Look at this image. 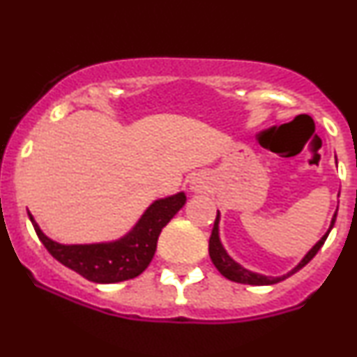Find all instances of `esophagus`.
Wrapping results in <instances>:
<instances>
[{
    "label": "esophagus",
    "instance_id": "34e87169",
    "mask_svg": "<svg viewBox=\"0 0 357 357\" xmlns=\"http://www.w3.org/2000/svg\"><path fill=\"white\" fill-rule=\"evenodd\" d=\"M191 190H198V184H196V183H191Z\"/></svg>",
    "mask_w": 357,
    "mask_h": 357
}]
</instances>
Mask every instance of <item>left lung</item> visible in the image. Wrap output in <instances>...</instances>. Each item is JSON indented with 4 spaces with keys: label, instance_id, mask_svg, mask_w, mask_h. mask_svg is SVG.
I'll return each mask as SVG.
<instances>
[{
    "label": "left lung",
    "instance_id": "8db88e82",
    "mask_svg": "<svg viewBox=\"0 0 357 357\" xmlns=\"http://www.w3.org/2000/svg\"><path fill=\"white\" fill-rule=\"evenodd\" d=\"M335 216H337V211L334 213L333 216V221H331V227L329 230L326 231V235L322 236L321 240L317 241V243L314 245L312 248L307 252V255L302 258L301 264L297 265V267H294L290 270L289 273H285V275L282 277H267V275H261V273H255V272H250V270L243 268L240 264H236L233 258L228 255L227 250L223 248V245H221V240H220V213L216 215V220H215V227H213V231H211V236H210V257H211V261L213 265H215L216 268H218V272L221 273L223 277H227L228 280L231 282H238V284H247V285H273L277 284V282H282L285 280L287 277L294 275V273L298 272L302 267H305L307 264H309L310 260L315 257V253L321 250V247L324 245V241L327 240V236H329L331 230H333L334 223H335Z\"/></svg>",
    "mask_w": 357,
    "mask_h": 357
}]
</instances>
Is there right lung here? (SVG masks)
<instances>
[{
	"mask_svg": "<svg viewBox=\"0 0 357 357\" xmlns=\"http://www.w3.org/2000/svg\"><path fill=\"white\" fill-rule=\"evenodd\" d=\"M186 203V195L155 199L136 227L116 241L89 245H61L48 238L30 216L36 235L48 253L79 275L96 284H116L141 275L153 260L161 230Z\"/></svg>",
	"mask_w": 357,
	"mask_h": 357,
	"instance_id": "1",
	"label": "right lung"
}]
</instances>
